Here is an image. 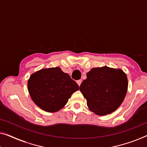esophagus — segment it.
<instances>
[{
  "label": "esophagus",
  "instance_id": "34e87169",
  "mask_svg": "<svg viewBox=\"0 0 147 147\" xmlns=\"http://www.w3.org/2000/svg\"><path fill=\"white\" fill-rule=\"evenodd\" d=\"M76 82H77V84L78 86H80V85L81 84V82H82V80H78L77 81H76Z\"/></svg>",
  "mask_w": 147,
  "mask_h": 147
}]
</instances>
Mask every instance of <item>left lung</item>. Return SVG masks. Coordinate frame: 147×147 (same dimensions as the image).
<instances>
[{
	"instance_id": "1",
	"label": "left lung",
	"mask_w": 147,
	"mask_h": 147,
	"mask_svg": "<svg viewBox=\"0 0 147 147\" xmlns=\"http://www.w3.org/2000/svg\"><path fill=\"white\" fill-rule=\"evenodd\" d=\"M86 76L81 83L80 90L92 111L104 115L119 108L128 87L127 78L123 71L108 67L93 68Z\"/></svg>"
}]
</instances>
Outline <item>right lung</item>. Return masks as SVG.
<instances>
[{"instance_id":"obj_1","label":"right lung","mask_w":147,"mask_h":147,"mask_svg":"<svg viewBox=\"0 0 147 147\" xmlns=\"http://www.w3.org/2000/svg\"><path fill=\"white\" fill-rule=\"evenodd\" d=\"M33 101L41 109L55 112L63 108L79 86L59 67L41 69L32 74L28 82Z\"/></svg>"}]
</instances>
